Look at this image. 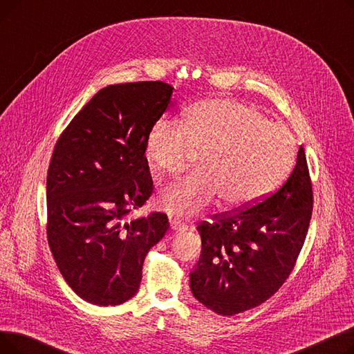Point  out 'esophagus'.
I'll return each instance as SVG.
<instances>
[{
	"mask_svg": "<svg viewBox=\"0 0 354 354\" xmlns=\"http://www.w3.org/2000/svg\"><path fill=\"white\" fill-rule=\"evenodd\" d=\"M171 228L174 231H178V232H182V231H187L188 230V225L183 224V222L178 221V219H171Z\"/></svg>",
	"mask_w": 354,
	"mask_h": 354,
	"instance_id": "obj_1",
	"label": "esophagus"
}]
</instances>
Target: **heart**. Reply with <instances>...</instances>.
Returning <instances> with one entry per match:
<instances>
[{
	"label": "heart",
	"instance_id": "1",
	"mask_svg": "<svg viewBox=\"0 0 354 354\" xmlns=\"http://www.w3.org/2000/svg\"><path fill=\"white\" fill-rule=\"evenodd\" d=\"M145 152L156 171L169 175L202 153L201 169L160 194L166 212L188 218L218 198L230 209L263 201L288 174L294 145L288 130L258 109L234 99H209L192 106L183 124L169 119L153 123Z\"/></svg>",
	"mask_w": 354,
	"mask_h": 354
}]
</instances>
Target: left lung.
Masks as SVG:
<instances>
[{"mask_svg":"<svg viewBox=\"0 0 354 354\" xmlns=\"http://www.w3.org/2000/svg\"><path fill=\"white\" fill-rule=\"evenodd\" d=\"M313 185L303 146L287 180L274 194L238 212L198 225L199 261L191 271L195 299L221 315L267 301L291 274L308 231Z\"/></svg>","mask_w":354,"mask_h":354,"instance_id":"obj_1","label":"left lung"}]
</instances>
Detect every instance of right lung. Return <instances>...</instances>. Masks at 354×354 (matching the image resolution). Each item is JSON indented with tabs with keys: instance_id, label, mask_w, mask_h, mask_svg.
I'll use <instances>...</instances> for the list:
<instances>
[{
	"instance_id": "obj_1",
	"label": "right lung",
	"mask_w": 354,
	"mask_h": 354,
	"mask_svg": "<svg viewBox=\"0 0 354 354\" xmlns=\"http://www.w3.org/2000/svg\"><path fill=\"white\" fill-rule=\"evenodd\" d=\"M174 87L163 82L110 84L73 118L47 174V239L63 278L80 299L118 306L138 292L145 257L169 219L129 221L153 192L145 156L149 130Z\"/></svg>"
}]
</instances>
